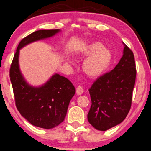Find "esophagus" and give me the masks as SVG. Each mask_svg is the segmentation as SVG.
Returning a JSON list of instances; mask_svg holds the SVG:
<instances>
[{"label":"esophagus","mask_w":151,"mask_h":151,"mask_svg":"<svg viewBox=\"0 0 151 151\" xmlns=\"http://www.w3.org/2000/svg\"><path fill=\"white\" fill-rule=\"evenodd\" d=\"M83 93V89L81 86H78L77 88H76V94L78 95H81V94Z\"/></svg>","instance_id":"obj_1"}]
</instances>
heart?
Wrapping results in <instances>:
<instances>
[{
  "instance_id": "b5f03b06",
  "label": "heart",
  "mask_w": 151,
  "mask_h": 151,
  "mask_svg": "<svg viewBox=\"0 0 151 151\" xmlns=\"http://www.w3.org/2000/svg\"><path fill=\"white\" fill-rule=\"evenodd\" d=\"M76 56L81 59L86 58L83 63V70L90 78H97L103 75L110 67L113 58L110 49L99 42H92L81 46L76 51ZM66 61L71 64L75 63L68 57Z\"/></svg>"
}]
</instances>
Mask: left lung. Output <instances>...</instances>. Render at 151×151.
Returning <instances> with one entry per match:
<instances>
[{
  "instance_id": "8db88e82",
  "label": "left lung",
  "mask_w": 151,
  "mask_h": 151,
  "mask_svg": "<svg viewBox=\"0 0 151 151\" xmlns=\"http://www.w3.org/2000/svg\"><path fill=\"white\" fill-rule=\"evenodd\" d=\"M124 44L123 56L110 72L97 78L89 89L92 104L88 120L95 129L107 131L122 123L132 105L136 70L132 51Z\"/></svg>"
}]
</instances>
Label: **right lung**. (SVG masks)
Here are the masks:
<instances>
[{"label":"right lung","instance_id":"right-lung-1","mask_svg":"<svg viewBox=\"0 0 151 151\" xmlns=\"http://www.w3.org/2000/svg\"><path fill=\"white\" fill-rule=\"evenodd\" d=\"M60 32L61 29L38 30L22 39L10 69L17 110L31 124L46 129L54 128L63 122L76 88L68 79L58 73L51 76L42 86L30 85L19 68V50L32 42L51 38Z\"/></svg>","mask_w":151,"mask_h":151}]
</instances>
